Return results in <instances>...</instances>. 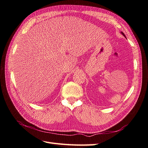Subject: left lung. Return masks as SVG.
I'll use <instances>...</instances> for the list:
<instances>
[{"mask_svg":"<svg viewBox=\"0 0 148 148\" xmlns=\"http://www.w3.org/2000/svg\"><path fill=\"white\" fill-rule=\"evenodd\" d=\"M121 34H123V36H124L125 37V34H123V32H121Z\"/></svg>","mask_w":148,"mask_h":148,"instance_id":"obj_1","label":"left lung"}]
</instances>
